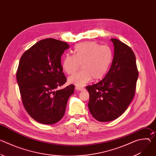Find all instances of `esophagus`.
<instances>
[{
	"label": "esophagus",
	"mask_w": 156,
	"mask_h": 156,
	"mask_svg": "<svg viewBox=\"0 0 156 156\" xmlns=\"http://www.w3.org/2000/svg\"><path fill=\"white\" fill-rule=\"evenodd\" d=\"M75 89L76 90H78V91H83L84 90V88L81 86H76V87H75Z\"/></svg>",
	"instance_id": "esophagus-1"
}]
</instances>
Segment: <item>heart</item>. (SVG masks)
I'll use <instances>...</instances> for the list:
<instances>
[{"label": "heart", "mask_w": 156, "mask_h": 156, "mask_svg": "<svg viewBox=\"0 0 156 156\" xmlns=\"http://www.w3.org/2000/svg\"><path fill=\"white\" fill-rule=\"evenodd\" d=\"M113 60V52L107 46H100L94 41L80 43L75 48L73 55H66L62 61L64 71L69 75L75 73L81 63L82 70L69 77L70 83L84 86L93 78H104Z\"/></svg>", "instance_id": "1"}]
</instances>
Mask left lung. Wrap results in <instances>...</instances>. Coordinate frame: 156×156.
<instances>
[{"label": "left lung", "instance_id": "left-lung-1", "mask_svg": "<svg viewBox=\"0 0 156 156\" xmlns=\"http://www.w3.org/2000/svg\"><path fill=\"white\" fill-rule=\"evenodd\" d=\"M114 55L110 69L99 83L86 86L88 108L98 121H112L122 115L135 96L138 71L135 55L122 41L110 39Z\"/></svg>", "mask_w": 156, "mask_h": 156}]
</instances>
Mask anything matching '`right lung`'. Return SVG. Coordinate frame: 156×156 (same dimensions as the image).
I'll return each mask as SVG.
<instances>
[{
	"instance_id": "1",
	"label": "right lung",
	"mask_w": 156,
	"mask_h": 156,
	"mask_svg": "<svg viewBox=\"0 0 156 156\" xmlns=\"http://www.w3.org/2000/svg\"><path fill=\"white\" fill-rule=\"evenodd\" d=\"M69 48L67 43L48 38L34 44L20 60L16 80L22 102L39 123L51 125L60 120L74 93L73 84L57 90L66 81L60 58Z\"/></svg>"
}]
</instances>
